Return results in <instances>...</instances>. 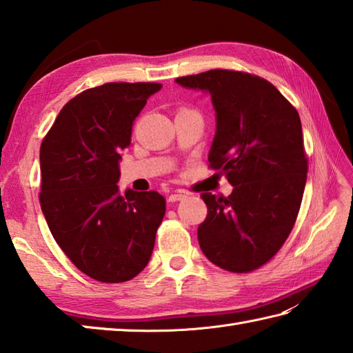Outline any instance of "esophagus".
<instances>
[{
	"instance_id": "1",
	"label": "esophagus",
	"mask_w": 353,
	"mask_h": 353,
	"mask_svg": "<svg viewBox=\"0 0 353 353\" xmlns=\"http://www.w3.org/2000/svg\"><path fill=\"white\" fill-rule=\"evenodd\" d=\"M185 197H186V192H183V191H176V192L170 194L168 200H170V201H179V200H183Z\"/></svg>"
}]
</instances>
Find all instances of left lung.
Here are the masks:
<instances>
[{
  "instance_id": "left-lung-1",
  "label": "left lung",
  "mask_w": 353,
  "mask_h": 353,
  "mask_svg": "<svg viewBox=\"0 0 353 353\" xmlns=\"http://www.w3.org/2000/svg\"><path fill=\"white\" fill-rule=\"evenodd\" d=\"M211 94L216 132L209 167L224 172L229 197L203 192L197 238L205 256L232 273L262 267L287 241L301 209L308 157L301 117L268 80L234 70L176 79Z\"/></svg>"
}]
</instances>
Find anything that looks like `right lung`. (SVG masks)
Listing matches in <instances>:
<instances>
[{
  "instance_id": "1",
  "label": "right lung",
  "mask_w": 353,
  "mask_h": 353,
  "mask_svg": "<svg viewBox=\"0 0 353 353\" xmlns=\"http://www.w3.org/2000/svg\"><path fill=\"white\" fill-rule=\"evenodd\" d=\"M161 83H104L65 104L41 144L39 201L59 247L80 272L106 283L148 264L165 199L118 188L133 121Z\"/></svg>"
}]
</instances>
